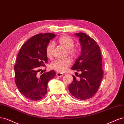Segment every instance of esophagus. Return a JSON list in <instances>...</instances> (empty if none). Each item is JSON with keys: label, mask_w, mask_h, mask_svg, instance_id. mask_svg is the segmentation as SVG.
<instances>
[{"label": "esophagus", "mask_w": 124, "mask_h": 124, "mask_svg": "<svg viewBox=\"0 0 124 124\" xmlns=\"http://www.w3.org/2000/svg\"><path fill=\"white\" fill-rule=\"evenodd\" d=\"M56 75H57V76H58L59 77H60L63 76L64 75V74L60 73V72H57V74H56Z\"/></svg>", "instance_id": "obj_1"}]
</instances>
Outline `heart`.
I'll return each instance as SVG.
<instances>
[{
  "label": "heart",
  "instance_id": "obj_1",
  "mask_svg": "<svg viewBox=\"0 0 124 124\" xmlns=\"http://www.w3.org/2000/svg\"><path fill=\"white\" fill-rule=\"evenodd\" d=\"M58 42L59 43L67 49L68 54L73 58H76L79 54V50L77 48L74 46V41L70 37L66 35H63L60 37ZM54 47V44L53 43H50L46 47V54L47 58H50L52 56V53ZM71 64V61L69 58L64 59H58L52 62L50 67L58 72H64Z\"/></svg>",
  "mask_w": 124,
  "mask_h": 124
}]
</instances>
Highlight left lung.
I'll use <instances>...</instances> for the list:
<instances>
[{
  "mask_svg": "<svg viewBox=\"0 0 124 124\" xmlns=\"http://www.w3.org/2000/svg\"><path fill=\"white\" fill-rule=\"evenodd\" d=\"M75 34L79 38L81 51L71 69L81 74L77 75L79 77L77 79L73 75V81L69 90L75 98L86 100L96 93L103 78L101 51L96 42L86 33Z\"/></svg>",
  "mask_w": 124,
  "mask_h": 124,
  "instance_id": "1",
  "label": "left lung"
}]
</instances>
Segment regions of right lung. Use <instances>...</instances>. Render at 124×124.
Segmentation results:
<instances>
[{
	"instance_id": "1",
	"label": "right lung",
	"mask_w": 124,
	"mask_h": 124,
	"mask_svg": "<svg viewBox=\"0 0 124 124\" xmlns=\"http://www.w3.org/2000/svg\"><path fill=\"white\" fill-rule=\"evenodd\" d=\"M54 33H39L34 35L23 45L14 65L15 82L25 97L32 101H39L47 92V83L54 77L55 73L50 70L41 76L39 67L47 63L46 47Z\"/></svg>"
}]
</instances>
